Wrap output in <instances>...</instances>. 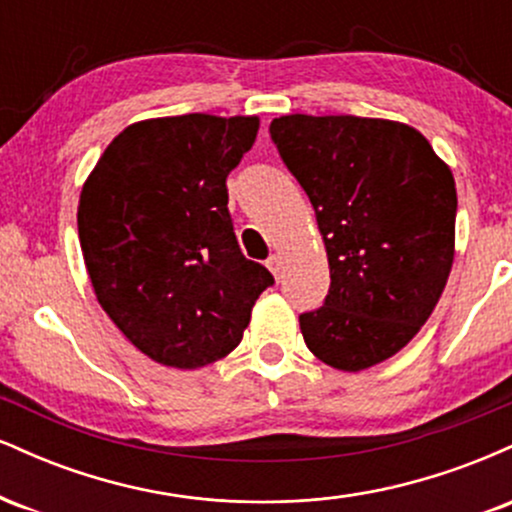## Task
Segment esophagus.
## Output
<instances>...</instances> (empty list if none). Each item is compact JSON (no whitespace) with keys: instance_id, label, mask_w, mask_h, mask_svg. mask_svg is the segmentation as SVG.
Here are the masks:
<instances>
[{"instance_id":"34e87169","label":"esophagus","mask_w":512,"mask_h":512,"mask_svg":"<svg viewBox=\"0 0 512 512\" xmlns=\"http://www.w3.org/2000/svg\"><path fill=\"white\" fill-rule=\"evenodd\" d=\"M267 267H269V272L274 274V279H281V272H284V262H281V257L279 255H272L267 260Z\"/></svg>"}]
</instances>
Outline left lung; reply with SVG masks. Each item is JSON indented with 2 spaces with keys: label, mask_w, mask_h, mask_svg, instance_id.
<instances>
[{
  "label": "left lung",
  "mask_w": 512,
  "mask_h": 512,
  "mask_svg": "<svg viewBox=\"0 0 512 512\" xmlns=\"http://www.w3.org/2000/svg\"><path fill=\"white\" fill-rule=\"evenodd\" d=\"M269 134L313 204L330 264L325 305L301 315L305 344L346 373L387 361L448 284L450 166L419 129L380 117L281 115Z\"/></svg>",
  "instance_id": "8db88e82"
}]
</instances>
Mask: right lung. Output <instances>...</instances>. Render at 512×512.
<instances>
[{
  "instance_id": "obj_1",
  "label": "right lung",
  "mask_w": 512,
  "mask_h": 512,
  "mask_svg": "<svg viewBox=\"0 0 512 512\" xmlns=\"http://www.w3.org/2000/svg\"><path fill=\"white\" fill-rule=\"evenodd\" d=\"M257 129V115L134 122L81 187L76 226L98 303L161 366L195 370L231 354L274 284L243 257L228 214L226 178Z\"/></svg>"
}]
</instances>
